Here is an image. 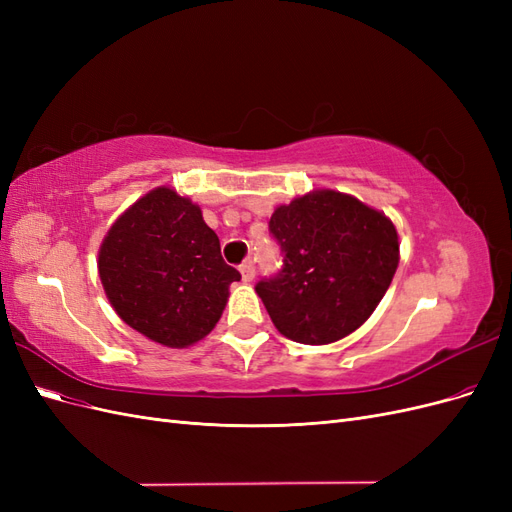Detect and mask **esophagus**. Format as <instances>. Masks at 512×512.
Segmentation results:
<instances>
[{
	"mask_svg": "<svg viewBox=\"0 0 512 512\" xmlns=\"http://www.w3.org/2000/svg\"><path fill=\"white\" fill-rule=\"evenodd\" d=\"M239 271H241V277H243V282H252V280H254V275H256V269H254V262H252V260H245V262H241V267H239Z\"/></svg>",
	"mask_w": 512,
	"mask_h": 512,
	"instance_id": "1",
	"label": "esophagus"
}]
</instances>
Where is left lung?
I'll list each match as a JSON object with an SVG mask.
<instances>
[{
	"mask_svg": "<svg viewBox=\"0 0 512 512\" xmlns=\"http://www.w3.org/2000/svg\"><path fill=\"white\" fill-rule=\"evenodd\" d=\"M269 232L282 269L256 284L275 329L292 342L322 346L374 314L399 265V237L384 213L335 190L280 205Z\"/></svg>",
	"mask_w": 512,
	"mask_h": 512,
	"instance_id": "1",
	"label": "left lung"
}]
</instances>
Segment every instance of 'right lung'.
<instances>
[{"label": "right lung", "mask_w": 512, "mask_h": 512, "mask_svg": "<svg viewBox=\"0 0 512 512\" xmlns=\"http://www.w3.org/2000/svg\"><path fill=\"white\" fill-rule=\"evenodd\" d=\"M98 271L117 316L168 348L209 335L230 284L241 280L200 207L166 185L119 215L100 245Z\"/></svg>", "instance_id": "1"}]
</instances>
